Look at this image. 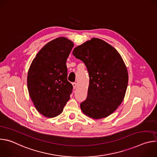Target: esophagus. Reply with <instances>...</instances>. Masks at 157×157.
I'll return each instance as SVG.
<instances>
[{
	"mask_svg": "<svg viewBox=\"0 0 157 157\" xmlns=\"http://www.w3.org/2000/svg\"><path fill=\"white\" fill-rule=\"evenodd\" d=\"M72 85H73V89H75L76 88V87H77V84L76 82H73L72 84Z\"/></svg>",
	"mask_w": 157,
	"mask_h": 157,
	"instance_id": "esophagus-1",
	"label": "esophagus"
}]
</instances>
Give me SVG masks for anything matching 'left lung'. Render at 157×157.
<instances>
[{
	"instance_id": "8db88e82",
	"label": "left lung",
	"mask_w": 157,
	"mask_h": 157,
	"mask_svg": "<svg viewBox=\"0 0 157 157\" xmlns=\"http://www.w3.org/2000/svg\"><path fill=\"white\" fill-rule=\"evenodd\" d=\"M73 55L85 64L89 76L87 96L80 104L82 113L94 119L113 114L124 100L128 81L121 55L97 38L76 47Z\"/></svg>"
}]
</instances>
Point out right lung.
<instances>
[{
    "label": "right lung",
    "instance_id": "right-lung-1",
    "mask_svg": "<svg viewBox=\"0 0 157 157\" xmlns=\"http://www.w3.org/2000/svg\"><path fill=\"white\" fill-rule=\"evenodd\" d=\"M73 47L68 38H55L38 52L29 68L30 97L37 111L46 117L59 115L70 98L73 86L67 80L66 63Z\"/></svg>",
    "mask_w": 157,
    "mask_h": 157
}]
</instances>
